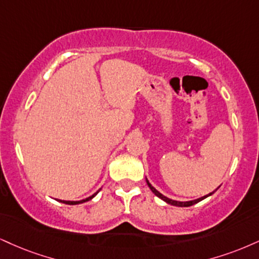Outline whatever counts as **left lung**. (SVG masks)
<instances>
[{
    "mask_svg": "<svg viewBox=\"0 0 259 259\" xmlns=\"http://www.w3.org/2000/svg\"><path fill=\"white\" fill-rule=\"evenodd\" d=\"M146 182H147V185H148V187L149 188H151V191L154 193L155 195H157L158 198H160L161 200H164V201H166L167 204H170V205H174V206H181V207H187V206H192V205H194V204H197V202H199V201H201L202 199H205V198H207L208 195H211V194H213L214 193V191L212 192V193H210V194H207V195H205V197H202V198H199V199H197V200H192V201H176V200H172V199H169V198H166L165 197V195H163L161 194V193H159L157 191V189L154 188L153 186L151 185V183L148 182V180H146Z\"/></svg>",
    "mask_w": 259,
    "mask_h": 259,
    "instance_id": "8db88e82",
    "label": "left lung"
}]
</instances>
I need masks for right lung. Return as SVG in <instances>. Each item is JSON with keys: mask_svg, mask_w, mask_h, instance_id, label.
<instances>
[{"mask_svg": "<svg viewBox=\"0 0 259 259\" xmlns=\"http://www.w3.org/2000/svg\"><path fill=\"white\" fill-rule=\"evenodd\" d=\"M98 193V192H96ZM96 193L95 194H93L92 197H89V198H87V199H83V200H79V201H65V200H60L61 202H65V204H68V205H76V204H82V202H85V201H88V200H90V199L92 198H94L95 195H96Z\"/></svg>", "mask_w": 259, "mask_h": 259, "instance_id": "1", "label": "right lung"}]
</instances>
